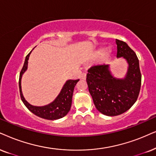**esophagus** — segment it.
Listing matches in <instances>:
<instances>
[{"label":"esophagus","instance_id":"34e87169","mask_svg":"<svg viewBox=\"0 0 156 156\" xmlns=\"http://www.w3.org/2000/svg\"><path fill=\"white\" fill-rule=\"evenodd\" d=\"M81 78L82 79L85 80L86 78V73H83L81 74Z\"/></svg>","mask_w":156,"mask_h":156}]
</instances>
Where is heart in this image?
Masks as SVG:
<instances>
[{"mask_svg": "<svg viewBox=\"0 0 156 156\" xmlns=\"http://www.w3.org/2000/svg\"><path fill=\"white\" fill-rule=\"evenodd\" d=\"M109 49H107V50H106L105 53H104V55H108V54H109ZM96 55H97V56H101V55H103V51H102V50H98V52H97V53H96Z\"/></svg>", "mask_w": 156, "mask_h": 156, "instance_id": "1", "label": "heart"}]
</instances>
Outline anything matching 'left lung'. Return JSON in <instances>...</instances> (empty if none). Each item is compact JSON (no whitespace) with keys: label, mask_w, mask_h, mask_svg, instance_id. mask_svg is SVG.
Segmentation results:
<instances>
[{"label":"left lung","mask_w":156,"mask_h":156,"mask_svg":"<svg viewBox=\"0 0 156 156\" xmlns=\"http://www.w3.org/2000/svg\"><path fill=\"white\" fill-rule=\"evenodd\" d=\"M117 58L128 64L124 78L112 76L109 65H96L88 70L86 81L94 105L98 112L110 117L127 112L138 97L141 86V73L135 52L123 41L116 39Z\"/></svg>","instance_id":"left-lung-1"}]
</instances>
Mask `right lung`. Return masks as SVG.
Wrapping results in <instances>:
<instances>
[{
	"mask_svg": "<svg viewBox=\"0 0 156 156\" xmlns=\"http://www.w3.org/2000/svg\"><path fill=\"white\" fill-rule=\"evenodd\" d=\"M31 52V51L26 57L24 64H23V68L21 70L20 76H19V85L21 100L29 111L39 117L49 120H55L62 118L70 111L72 104V97L74 88L79 79L67 80L59 95L57 96L52 103L49 104L48 105L43 106H35L31 105L30 104L26 101L24 97H23L22 91H21V83L23 74L27 70L28 60Z\"/></svg>",
	"mask_w": 156,
	"mask_h": 156,
	"instance_id": "obj_1",
	"label": "right lung"
}]
</instances>
